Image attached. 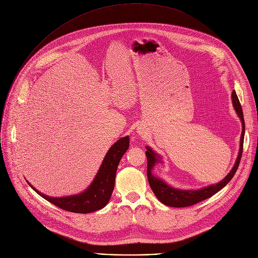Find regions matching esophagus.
I'll use <instances>...</instances> for the list:
<instances>
[{"instance_id": "obj_1", "label": "esophagus", "mask_w": 258, "mask_h": 258, "mask_svg": "<svg viewBox=\"0 0 258 258\" xmlns=\"http://www.w3.org/2000/svg\"><path fill=\"white\" fill-rule=\"evenodd\" d=\"M138 133H139L140 135H144V134L146 133V131H145L143 127H138Z\"/></svg>"}]
</instances>
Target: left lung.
Masks as SVG:
<instances>
[{
  "instance_id": "8db88e82",
  "label": "left lung",
  "mask_w": 258,
  "mask_h": 258,
  "mask_svg": "<svg viewBox=\"0 0 258 258\" xmlns=\"http://www.w3.org/2000/svg\"><path fill=\"white\" fill-rule=\"evenodd\" d=\"M232 101H233V106L235 111L240 118L242 122V134L240 138V148H239V153L236 159V162L231 169V171L225 176L224 179L220 181L214 183V185H209L207 187L197 189V190H183V189H177L174 187L169 186L168 183H166L161 177L156 176L153 174V168L157 163H163L162 157L157 154L153 149H151V147L146 146V156L147 160H148V167H147V175H148V180L150 183V187L157 197V199L163 203L166 206L170 207H188L192 206L196 203H199L203 200L208 199L209 197L213 196L216 194L218 191L225 188L229 181L233 178L235 175L240 160L243 152V143H244V135H245V122H244V116H243V111H242V107L240 105L238 96L235 91L232 93Z\"/></svg>"
}]
</instances>
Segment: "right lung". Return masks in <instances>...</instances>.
<instances>
[{
	"label": "right lung",
	"mask_w": 258,
	"mask_h": 258,
	"mask_svg": "<svg viewBox=\"0 0 258 258\" xmlns=\"http://www.w3.org/2000/svg\"><path fill=\"white\" fill-rule=\"evenodd\" d=\"M130 147V137H123L110 147L91 185L83 192L63 197H51L28 185L41 197L61 209L76 213H91L104 208L111 198L118 163Z\"/></svg>",
	"instance_id": "add662e5"
}]
</instances>
